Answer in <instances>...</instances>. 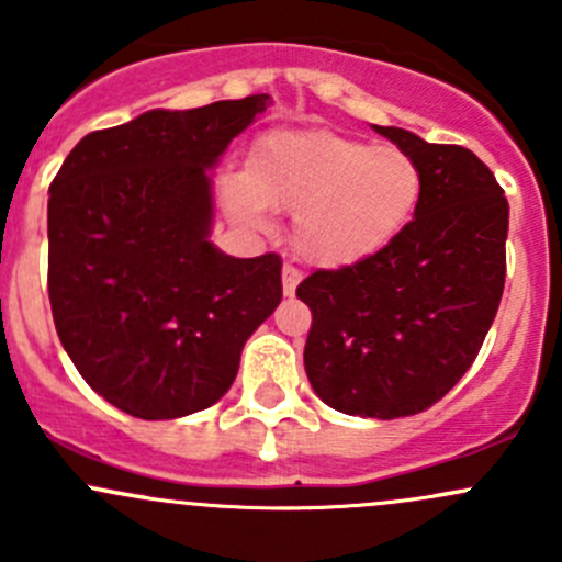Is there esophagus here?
Returning a JSON list of instances; mask_svg holds the SVG:
<instances>
[{"mask_svg": "<svg viewBox=\"0 0 562 562\" xmlns=\"http://www.w3.org/2000/svg\"><path fill=\"white\" fill-rule=\"evenodd\" d=\"M302 282V271L293 269V266H282V291H285V296H293L296 293V285Z\"/></svg>", "mask_w": 562, "mask_h": 562, "instance_id": "obj_1", "label": "esophagus"}]
</instances>
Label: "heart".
<instances>
[{
    "mask_svg": "<svg viewBox=\"0 0 562 562\" xmlns=\"http://www.w3.org/2000/svg\"><path fill=\"white\" fill-rule=\"evenodd\" d=\"M422 166L400 146H370L328 130H277L255 144L247 171L223 179L231 217L269 231L293 212V245L323 269H345L386 249L416 217Z\"/></svg>",
    "mask_w": 562,
    "mask_h": 562,
    "instance_id": "1",
    "label": "heart"
}]
</instances>
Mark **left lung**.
<instances>
[{"label":"left lung","mask_w":562,"mask_h":562,"mask_svg":"<svg viewBox=\"0 0 562 562\" xmlns=\"http://www.w3.org/2000/svg\"><path fill=\"white\" fill-rule=\"evenodd\" d=\"M372 127L422 166L416 217L372 258L310 274L296 296L313 310L304 370L315 394L389 422L435 405L479 356L506 282L508 201L464 146Z\"/></svg>","instance_id":"left-lung-1"}]
</instances>
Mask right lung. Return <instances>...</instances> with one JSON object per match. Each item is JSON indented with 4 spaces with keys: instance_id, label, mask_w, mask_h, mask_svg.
<instances>
[{
    "instance_id": "right-lung-1",
    "label": "right lung",
    "mask_w": 562,
    "mask_h": 562,
    "mask_svg": "<svg viewBox=\"0 0 562 562\" xmlns=\"http://www.w3.org/2000/svg\"><path fill=\"white\" fill-rule=\"evenodd\" d=\"M269 94L83 135L48 190V299L61 348L135 418L214 405L282 299V260L214 247L212 171Z\"/></svg>"
}]
</instances>
